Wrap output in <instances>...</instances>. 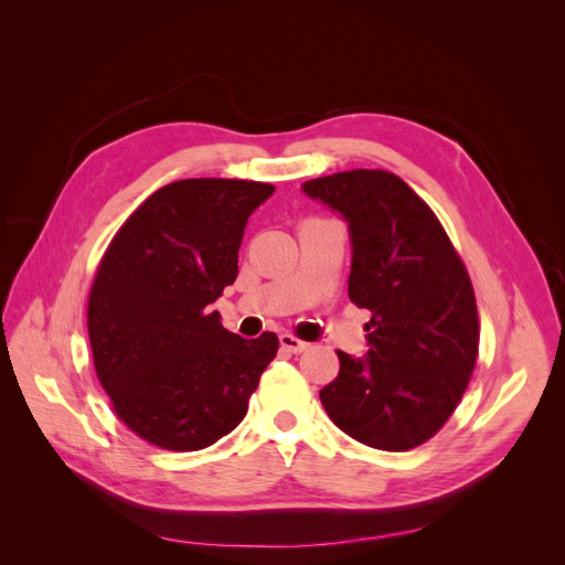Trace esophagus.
Returning <instances> with one entry per match:
<instances>
[{"instance_id":"esophagus-1","label":"esophagus","mask_w":565,"mask_h":565,"mask_svg":"<svg viewBox=\"0 0 565 565\" xmlns=\"http://www.w3.org/2000/svg\"><path fill=\"white\" fill-rule=\"evenodd\" d=\"M280 347H282L285 351H289V353H303V351L309 349L311 344H306L303 339H299V337H295V334L285 332V334H280Z\"/></svg>"}]
</instances>
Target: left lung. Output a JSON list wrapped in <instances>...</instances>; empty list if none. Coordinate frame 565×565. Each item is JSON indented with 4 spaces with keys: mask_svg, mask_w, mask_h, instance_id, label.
Returning a JSON list of instances; mask_svg holds the SVG:
<instances>
[{
    "mask_svg": "<svg viewBox=\"0 0 565 565\" xmlns=\"http://www.w3.org/2000/svg\"><path fill=\"white\" fill-rule=\"evenodd\" d=\"M303 193L349 221V299L372 313L367 355L337 351L339 374L320 403L358 443L413 450L450 419L476 367L467 266L429 204L386 169L311 179Z\"/></svg>",
    "mask_w": 565,
    "mask_h": 565,
    "instance_id": "8db88e82",
    "label": "left lung"
}]
</instances>
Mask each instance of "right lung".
Listing matches in <instances>:
<instances>
[{
	"label": "right lung",
	"instance_id": "right-lung-1",
	"mask_svg": "<svg viewBox=\"0 0 565 565\" xmlns=\"http://www.w3.org/2000/svg\"><path fill=\"white\" fill-rule=\"evenodd\" d=\"M273 191L243 179L167 183L98 264L87 306L96 377L152 446L193 452L231 434L278 353L273 332L243 339L207 311L235 282L247 218Z\"/></svg>",
	"mask_w": 565,
	"mask_h": 565
}]
</instances>
